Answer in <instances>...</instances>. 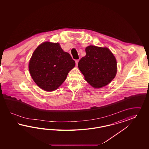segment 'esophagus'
I'll return each mask as SVG.
<instances>
[{
    "label": "esophagus",
    "instance_id": "34e87169",
    "mask_svg": "<svg viewBox=\"0 0 149 149\" xmlns=\"http://www.w3.org/2000/svg\"><path fill=\"white\" fill-rule=\"evenodd\" d=\"M78 62H79V60H78V59L75 60V63H76V65H77V64H78Z\"/></svg>",
    "mask_w": 149,
    "mask_h": 149
}]
</instances>
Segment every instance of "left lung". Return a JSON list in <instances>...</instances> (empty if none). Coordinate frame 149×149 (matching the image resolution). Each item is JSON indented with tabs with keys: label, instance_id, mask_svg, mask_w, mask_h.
<instances>
[{
	"label": "left lung",
	"instance_id": "1",
	"mask_svg": "<svg viewBox=\"0 0 149 149\" xmlns=\"http://www.w3.org/2000/svg\"><path fill=\"white\" fill-rule=\"evenodd\" d=\"M85 51L86 56L79 61L78 67L86 81L96 88L107 85L116 75L115 56L107 47L90 45Z\"/></svg>",
	"mask_w": 149,
	"mask_h": 149
}]
</instances>
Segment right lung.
Here are the masks:
<instances>
[{"label": "right lung", "mask_w": 149, "mask_h": 149, "mask_svg": "<svg viewBox=\"0 0 149 149\" xmlns=\"http://www.w3.org/2000/svg\"><path fill=\"white\" fill-rule=\"evenodd\" d=\"M75 62L59 43L44 42L32 54L29 70L33 80L41 89L54 91L61 86Z\"/></svg>", "instance_id": "obj_1"}]
</instances>
